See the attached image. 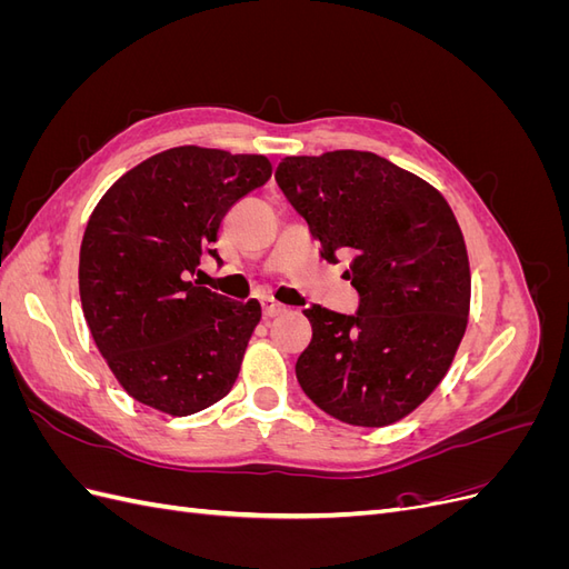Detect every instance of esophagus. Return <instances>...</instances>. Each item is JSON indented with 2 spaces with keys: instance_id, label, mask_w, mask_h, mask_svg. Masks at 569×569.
I'll use <instances>...</instances> for the list:
<instances>
[{
  "instance_id": "34e87169",
  "label": "esophagus",
  "mask_w": 569,
  "mask_h": 569,
  "mask_svg": "<svg viewBox=\"0 0 569 569\" xmlns=\"http://www.w3.org/2000/svg\"><path fill=\"white\" fill-rule=\"evenodd\" d=\"M261 308H263V318H274V316H280L284 311V306L278 303V301H272V299H266L261 303Z\"/></svg>"
}]
</instances>
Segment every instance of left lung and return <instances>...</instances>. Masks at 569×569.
Instances as JSON below:
<instances>
[{
    "label": "left lung",
    "mask_w": 569,
    "mask_h": 569,
    "mask_svg": "<svg viewBox=\"0 0 569 569\" xmlns=\"http://www.w3.org/2000/svg\"><path fill=\"white\" fill-rule=\"evenodd\" d=\"M274 180L358 291L353 316L311 303L297 380L318 408L358 427L406 418L437 389L468 327L470 263L451 206L370 151L287 157Z\"/></svg>",
    "instance_id": "left-lung-1"
}]
</instances>
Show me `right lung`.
<instances>
[{
    "instance_id": "add662e5",
    "label": "right lung",
    "mask_w": 569,
    "mask_h": 569,
    "mask_svg": "<svg viewBox=\"0 0 569 569\" xmlns=\"http://www.w3.org/2000/svg\"><path fill=\"white\" fill-rule=\"evenodd\" d=\"M270 173L266 157L176 147L128 170L97 203L80 247L82 313L134 401L182 418L230 393L261 303L192 278L203 256L222 263V218Z\"/></svg>"
}]
</instances>
